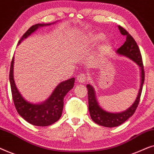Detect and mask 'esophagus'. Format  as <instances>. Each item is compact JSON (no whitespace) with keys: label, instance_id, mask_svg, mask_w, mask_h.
Returning a JSON list of instances; mask_svg holds the SVG:
<instances>
[{"label":"esophagus","instance_id":"1","mask_svg":"<svg viewBox=\"0 0 154 154\" xmlns=\"http://www.w3.org/2000/svg\"><path fill=\"white\" fill-rule=\"evenodd\" d=\"M77 81L81 83H85L86 81H87V76L84 73H80L77 77Z\"/></svg>","mask_w":154,"mask_h":154}]
</instances>
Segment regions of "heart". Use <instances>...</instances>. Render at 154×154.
Returning <instances> with one entry per match:
<instances>
[{"label":"heart","instance_id":"heart-1","mask_svg":"<svg viewBox=\"0 0 154 154\" xmlns=\"http://www.w3.org/2000/svg\"><path fill=\"white\" fill-rule=\"evenodd\" d=\"M104 38V35L102 34V33H93V34H91L90 35L89 41L91 42H94V43H97V42H100L101 41H102ZM109 47H110V44L106 42V43H105L104 45L102 46L101 49H102L103 52H105L109 49Z\"/></svg>","mask_w":154,"mask_h":154}]
</instances>
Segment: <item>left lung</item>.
I'll use <instances>...</instances> for the list:
<instances>
[{
	"label": "left lung",
	"mask_w": 154,
	"mask_h": 154,
	"mask_svg": "<svg viewBox=\"0 0 154 154\" xmlns=\"http://www.w3.org/2000/svg\"><path fill=\"white\" fill-rule=\"evenodd\" d=\"M119 29L121 31V34L126 36V41L123 45L117 50L116 52L119 54H122V55L131 59L132 60H133L134 62H136L140 66L141 85L140 90H139L137 97L134 101L133 104L123 112L113 113L107 112V111L103 110L99 106L98 103L96 100L95 93H94L93 87L88 84L86 87H87V89L88 90V104H89L88 108H89L90 117L95 123L107 128L116 127V126L121 125L134 114L137 108L139 102H140L143 84H144V82L145 74L144 65H143L142 57L140 48H139L137 44L136 41H134L132 35L125 29L121 26H119Z\"/></svg>",
	"instance_id": "left-lung-1"
}]
</instances>
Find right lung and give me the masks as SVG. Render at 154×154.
Instances as JSON below:
<instances>
[{
    "label": "right lung",
    "instance_id": "1",
    "mask_svg": "<svg viewBox=\"0 0 154 154\" xmlns=\"http://www.w3.org/2000/svg\"><path fill=\"white\" fill-rule=\"evenodd\" d=\"M50 24H51L33 25L22 35L18 43L20 44L22 40L34 32L38 27ZM13 63L14 57H12L9 75L10 82L14 106L19 114L28 123L35 126H48L57 121L62 113L64 97L69 90L72 89L74 85V78L59 84L51 96L43 104H33L25 100L16 87L13 78Z\"/></svg>",
    "mask_w": 154,
    "mask_h": 154
}]
</instances>
